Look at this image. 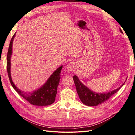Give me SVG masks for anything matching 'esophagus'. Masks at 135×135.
Segmentation results:
<instances>
[{
	"label": "esophagus",
	"instance_id": "esophagus-1",
	"mask_svg": "<svg viewBox=\"0 0 135 135\" xmlns=\"http://www.w3.org/2000/svg\"><path fill=\"white\" fill-rule=\"evenodd\" d=\"M75 68V63L71 62L69 63L66 66V69L68 71H73Z\"/></svg>",
	"mask_w": 135,
	"mask_h": 135
}]
</instances>
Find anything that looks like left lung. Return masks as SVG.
<instances>
[{
    "label": "left lung",
    "mask_w": 135,
    "mask_h": 135,
    "mask_svg": "<svg viewBox=\"0 0 135 135\" xmlns=\"http://www.w3.org/2000/svg\"><path fill=\"white\" fill-rule=\"evenodd\" d=\"M119 30L121 33H123L120 28H119ZM73 79L74 81L78 95L79 96L80 101L84 105L89 106V107H94V106L100 105L104 103L105 101H107L114 94H115L119 90L126 81H124V83L120 87L115 89L114 90L108 92L97 93L93 92L91 89L88 88L86 85L83 84L76 75H75L73 76Z\"/></svg>",
    "instance_id": "1"
}]
</instances>
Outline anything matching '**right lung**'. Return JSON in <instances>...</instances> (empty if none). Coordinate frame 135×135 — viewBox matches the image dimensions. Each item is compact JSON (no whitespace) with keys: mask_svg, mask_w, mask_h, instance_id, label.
<instances>
[{"mask_svg":"<svg viewBox=\"0 0 135 135\" xmlns=\"http://www.w3.org/2000/svg\"><path fill=\"white\" fill-rule=\"evenodd\" d=\"M16 34V32H15L13 37L11 39L7 57V72L12 86L20 96L32 105L36 106L50 105L55 101V97L57 92V87L60 80L61 70L62 69L63 65H61L55 70L48 78L46 83L36 90L32 92H27L20 89L16 87L12 80L11 73V59L12 55V46H13V42Z\"/></svg>","mask_w":135,"mask_h":135,"instance_id":"obj_1","label":"right lung"}]
</instances>
